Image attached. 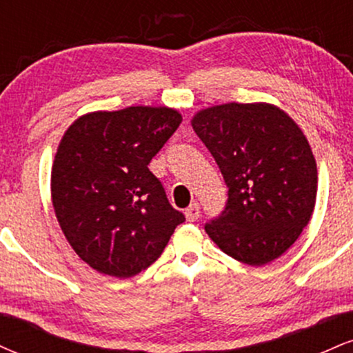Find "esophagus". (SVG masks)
<instances>
[{
	"label": "esophagus",
	"instance_id": "esophagus-1",
	"mask_svg": "<svg viewBox=\"0 0 353 353\" xmlns=\"http://www.w3.org/2000/svg\"><path fill=\"white\" fill-rule=\"evenodd\" d=\"M184 216H185V219H188L189 222H194V221H196V219H199V216H201L199 204H197V202H194V204H190L189 208L185 209Z\"/></svg>",
	"mask_w": 353,
	"mask_h": 353
}]
</instances>
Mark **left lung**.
Masks as SVG:
<instances>
[{
  "instance_id": "1",
  "label": "left lung",
  "mask_w": 353,
  "mask_h": 353,
  "mask_svg": "<svg viewBox=\"0 0 353 353\" xmlns=\"http://www.w3.org/2000/svg\"><path fill=\"white\" fill-rule=\"evenodd\" d=\"M190 124L229 188L225 210L205 232L247 265L281 257L317 199V163L302 129L269 103L217 104L197 111Z\"/></svg>"
}]
</instances>
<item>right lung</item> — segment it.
I'll use <instances>...</instances> for the list:
<instances>
[{
	"mask_svg": "<svg viewBox=\"0 0 353 353\" xmlns=\"http://www.w3.org/2000/svg\"><path fill=\"white\" fill-rule=\"evenodd\" d=\"M181 123L174 108L131 106L79 116L61 137L52 208L74 252L98 272L128 279L148 269L184 222L148 168Z\"/></svg>",
	"mask_w": 353,
	"mask_h": 353,
	"instance_id": "right-lung-1",
	"label": "right lung"
}]
</instances>
